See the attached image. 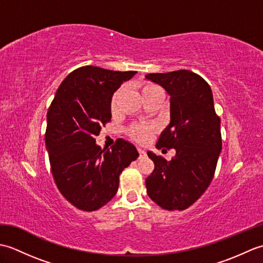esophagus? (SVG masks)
<instances>
[{
	"instance_id": "obj_1",
	"label": "esophagus",
	"mask_w": 263,
	"mask_h": 263,
	"mask_svg": "<svg viewBox=\"0 0 263 263\" xmlns=\"http://www.w3.org/2000/svg\"><path fill=\"white\" fill-rule=\"evenodd\" d=\"M138 153H139V158H144V157H146V156H147L146 150H143V149L139 148V149H138Z\"/></svg>"
}]
</instances>
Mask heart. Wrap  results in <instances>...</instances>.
Segmentation results:
<instances>
[{
    "label": "heart",
    "instance_id": "1",
    "mask_svg": "<svg viewBox=\"0 0 263 263\" xmlns=\"http://www.w3.org/2000/svg\"><path fill=\"white\" fill-rule=\"evenodd\" d=\"M122 91H123V88L116 90L113 95V97H111V100H110L111 111H115L117 109V104H119V99L121 97ZM156 91H163V90H161V88L159 86L155 85V83H146V85H143L141 88L142 95L152 93ZM130 135L133 139H136V140L139 142H146L149 140L150 136H152V128L148 126H135L131 128Z\"/></svg>",
    "mask_w": 263,
    "mask_h": 263
}]
</instances>
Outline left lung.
<instances>
[{
	"mask_svg": "<svg viewBox=\"0 0 263 263\" xmlns=\"http://www.w3.org/2000/svg\"><path fill=\"white\" fill-rule=\"evenodd\" d=\"M146 79L171 96V122L156 147L174 148L167 161L148 152L155 170L146 178L149 198L166 210H184L208 189L221 152L220 119L216 114L210 86L189 70L149 73Z\"/></svg>",
	"mask_w": 263,
	"mask_h": 263,
	"instance_id": "8db88e82",
	"label": "left lung"
}]
</instances>
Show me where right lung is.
<instances>
[{"label":"right lung","instance_id":"add662e5","mask_svg":"<svg viewBox=\"0 0 263 263\" xmlns=\"http://www.w3.org/2000/svg\"><path fill=\"white\" fill-rule=\"evenodd\" d=\"M137 71H111L87 65L61 83L47 111L45 144L52 175L76 208L95 211L113 199L122 171L139 157L137 148L117 139L110 149L96 144L110 121V100Z\"/></svg>","mask_w":263,"mask_h":263}]
</instances>
